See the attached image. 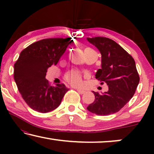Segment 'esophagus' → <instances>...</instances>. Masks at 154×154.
Returning a JSON list of instances; mask_svg holds the SVG:
<instances>
[{
    "mask_svg": "<svg viewBox=\"0 0 154 154\" xmlns=\"http://www.w3.org/2000/svg\"><path fill=\"white\" fill-rule=\"evenodd\" d=\"M77 91H78V92H79V94H83L84 92H85V90H81V89H77Z\"/></svg>",
    "mask_w": 154,
    "mask_h": 154,
    "instance_id": "esophagus-1",
    "label": "esophagus"
}]
</instances>
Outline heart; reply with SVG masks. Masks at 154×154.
Instances as JSON below:
<instances>
[{"label":"heart","instance_id":"1","mask_svg":"<svg viewBox=\"0 0 154 154\" xmlns=\"http://www.w3.org/2000/svg\"><path fill=\"white\" fill-rule=\"evenodd\" d=\"M67 80L72 85L80 86L83 85L81 80V75L79 72H73L67 76Z\"/></svg>","mask_w":154,"mask_h":154}]
</instances>
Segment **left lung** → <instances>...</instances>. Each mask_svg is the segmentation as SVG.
<instances>
[{
  "label": "left lung",
  "instance_id": "8db88e82",
  "mask_svg": "<svg viewBox=\"0 0 154 154\" xmlns=\"http://www.w3.org/2000/svg\"><path fill=\"white\" fill-rule=\"evenodd\" d=\"M100 54L95 78L108 85L107 92L92 91L95 99L87 107L90 112L107 116L119 111L134 95L140 77L134 59L114 41L105 37L87 38Z\"/></svg>",
  "mask_w": 154,
  "mask_h": 154
}]
</instances>
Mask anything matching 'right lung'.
I'll list each match as a JSON object with an SVG mask.
<instances>
[{"label":"right lung","mask_w":154,"mask_h":154,"mask_svg":"<svg viewBox=\"0 0 154 154\" xmlns=\"http://www.w3.org/2000/svg\"><path fill=\"white\" fill-rule=\"evenodd\" d=\"M71 38L43 39L23 50L14 66V79L22 98L33 110L48 113L57 108L69 90L64 84L51 86L48 69L56 65Z\"/></svg>","instance_id":"1"}]
</instances>
